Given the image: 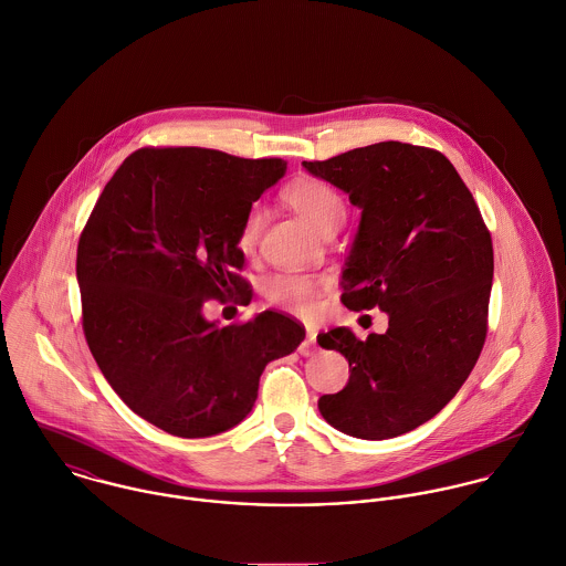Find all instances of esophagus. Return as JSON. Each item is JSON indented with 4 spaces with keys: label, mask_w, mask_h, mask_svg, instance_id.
Segmentation results:
<instances>
[{
    "label": "esophagus",
    "mask_w": 566,
    "mask_h": 566,
    "mask_svg": "<svg viewBox=\"0 0 566 566\" xmlns=\"http://www.w3.org/2000/svg\"><path fill=\"white\" fill-rule=\"evenodd\" d=\"M317 333L313 331V328H308L306 331V339L302 340V345H300V354L302 356H313V354H317Z\"/></svg>",
    "instance_id": "esophagus-1"
}]
</instances>
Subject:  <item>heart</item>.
Segmentation results:
<instances>
[{
	"label": "heart",
	"instance_id": "obj_1",
	"mask_svg": "<svg viewBox=\"0 0 566 566\" xmlns=\"http://www.w3.org/2000/svg\"><path fill=\"white\" fill-rule=\"evenodd\" d=\"M286 201L308 226L324 235L331 231H337L345 219V203L339 192L324 181L311 179L293 186L286 192ZM260 223H262L260 208L251 206L249 212L244 214V221L238 233V244L242 249H251L255 244ZM319 289H322V282L304 273H275L264 282V295L273 304L302 317L315 315L319 306Z\"/></svg>",
	"mask_w": 566,
	"mask_h": 566
}]
</instances>
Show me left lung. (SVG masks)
Wrapping results in <instances>:
<instances>
[{"label":"left lung","mask_w":566,"mask_h":566,"mask_svg":"<svg viewBox=\"0 0 566 566\" xmlns=\"http://www.w3.org/2000/svg\"><path fill=\"white\" fill-rule=\"evenodd\" d=\"M304 168L363 210L340 302L389 315L385 335L360 340L335 328L317 337L349 363L347 385L322 396L319 411L360 440L409 433L451 402L485 343L490 231L440 150L378 142Z\"/></svg>","instance_id":"obj_1"}]
</instances>
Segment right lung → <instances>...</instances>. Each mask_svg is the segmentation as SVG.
Masks as SVG:
<instances>
[{"mask_svg": "<svg viewBox=\"0 0 566 566\" xmlns=\"http://www.w3.org/2000/svg\"><path fill=\"white\" fill-rule=\"evenodd\" d=\"M286 161L212 148L146 146L98 197L78 240L87 345L124 405L177 438H210L247 418L266 363L304 326L275 311L219 326L208 300L247 306L238 233Z\"/></svg>", "mask_w": 566, "mask_h": 566, "instance_id": "add662e5", "label": "right lung"}]
</instances>
